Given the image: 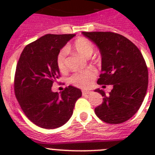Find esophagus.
Listing matches in <instances>:
<instances>
[{
    "instance_id": "34e87169",
    "label": "esophagus",
    "mask_w": 155,
    "mask_h": 155,
    "mask_svg": "<svg viewBox=\"0 0 155 155\" xmlns=\"http://www.w3.org/2000/svg\"><path fill=\"white\" fill-rule=\"evenodd\" d=\"M91 93V91H89V90H83L82 91V94L83 95H87V94H89Z\"/></svg>"
}]
</instances>
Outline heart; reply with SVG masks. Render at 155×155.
Listing matches in <instances>:
<instances>
[{
	"label": "heart",
	"instance_id": "heart-1",
	"mask_svg": "<svg viewBox=\"0 0 155 155\" xmlns=\"http://www.w3.org/2000/svg\"><path fill=\"white\" fill-rule=\"evenodd\" d=\"M72 48L78 54L86 58L91 57L94 50V44L89 39L84 37H80L77 39L74 42ZM68 49H69L68 47H67V49H62L57 54V64L59 70L61 71H64L66 69L65 58L67 55V50ZM95 77H96L95 70L94 68H88L74 74L70 78V82L77 87L85 88L91 85Z\"/></svg>",
	"mask_w": 155,
	"mask_h": 155
}]
</instances>
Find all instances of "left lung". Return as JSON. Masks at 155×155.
<instances>
[{
	"instance_id": "8db88e82",
	"label": "left lung",
	"mask_w": 155,
	"mask_h": 155,
	"mask_svg": "<svg viewBox=\"0 0 155 155\" xmlns=\"http://www.w3.org/2000/svg\"><path fill=\"white\" fill-rule=\"evenodd\" d=\"M99 49L102 74L98 84H112L105 94L99 88L103 102L94 109L100 120L108 124H122L140 109L148 84V71L137 47L127 38L110 31H82Z\"/></svg>"
}]
</instances>
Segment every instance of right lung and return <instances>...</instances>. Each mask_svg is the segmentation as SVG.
<instances>
[{"label":"right lung","instance_id":"right-lung-1","mask_svg":"<svg viewBox=\"0 0 155 155\" xmlns=\"http://www.w3.org/2000/svg\"><path fill=\"white\" fill-rule=\"evenodd\" d=\"M74 34H47L24 48L16 67L15 92L25 116L44 129H55L70 120L81 91L68 86L53 92L60 70L57 54Z\"/></svg>","mask_w":155,"mask_h":155}]
</instances>
